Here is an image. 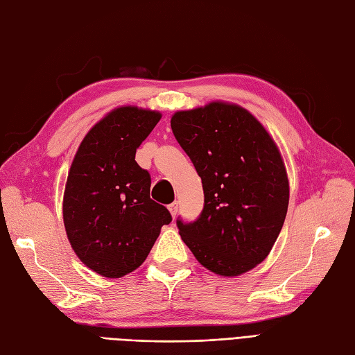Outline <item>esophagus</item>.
Here are the masks:
<instances>
[{
  "mask_svg": "<svg viewBox=\"0 0 355 355\" xmlns=\"http://www.w3.org/2000/svg\"><path fill=\"white\" fill-rule=\"evenodd\" d=\"M168 210H170V214H171V216H176L178 215V210H179V205H178V201H173V203L171 205H168Z\"/></svg>",
  "mask_w": 355,
  "mask_h": 355,
  "instance_id": "obj_1",
  "label": "esophagus"
}]
</instances>
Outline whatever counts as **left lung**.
<instances>
[{"label": "left lung", "instance_id": "left-lung-1", "mask_svg": "<svg viewBox=\"0 0 355 355\" xmlns=\"http://www.w3.org/2000/svg\"><path fill=\"white\" fill-rule=\"evenodd\" d=\"M170 123L205 191L197 221L178 219L182 241L219 276L252 270L270 254L288 210L279 148L263 123L234 103L178 110Z\"/></svg>", "mask_w": 355, "mask_h": 355}]
</instances>
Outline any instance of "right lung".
Returning a JSON list of instances; mask_svg holds the SVG:
<instances>
[{
  "mask_svg": "<svg viewBox=\"0 0 355 355\" xmlns=\"http://www.w3.org/2000/svg\"><path fill=\"white\" fill-rule=\"evenodd\" d=\"M161 119L137 106L110 110L86 132L67 176L62 218L79 260L104 277H122L146 260L168 210L150 198V176L136 150Z\"/></svg>",
  "mask_w": 355,
  "mask_h": 355,
  "instance_id": "add662e5",
  "label": "right lung"
}]
</instances>
